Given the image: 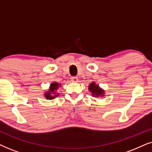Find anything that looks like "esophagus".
<instances>
[{
	"instance_id": "obj_1",
	"label": "esophagus",
	"mask_w": 152,
	"mask_h": 152,
	"mask_svg": "<svg viewBox=\"0 0 152 152\" xmlns=\"http://www.w3.org/2000/svg\"><path fill=\"white\" fill-rule=\"evenodd\" d=\"M71 81L72 82H78V78L77 77H72Z\"/></svg>"
}]
</instances>
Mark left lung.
I'll return each mask as SVG.
<instances>
[{"instance_id": "8db88e82", "label": "left lung", "mask_w": 152, "mask_h": 152, "mask_svg": "<svg viewBox=\"0 0 152 152\" xmlns=\"http://www.w3.org/2000/svg\"><path fill=\"white\" fill-rule=\"evenodd\" d=\"M88 91L91 93L93 97H104L105 95V91L99 86L98 84H95V82H91L88 86Z\"/></svg>"}]
</instances>
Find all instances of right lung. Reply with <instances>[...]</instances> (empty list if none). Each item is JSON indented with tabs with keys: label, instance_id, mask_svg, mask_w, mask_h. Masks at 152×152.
Here are the masks:
<instances>
[{
	"label": "right lung",
	"instance_id": "right-lung-1",
	"mask_svg": "<svg viewBox=\"0 0 152 152\" xmlns=\"http://www.w3.org/2000/svg\"><path fill=\"white\" fill-rule=\"evenodd\" d=\"M61 86V84H59L58 82H55L51 83L50 85L48 91H45V92L43 93L45 99H55V97L59 96V93L57 92V90L58 88Z\"/></svg>",
	"mask_w": 152,
	"mask_h": 152
}]
</instances>
